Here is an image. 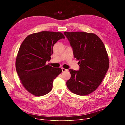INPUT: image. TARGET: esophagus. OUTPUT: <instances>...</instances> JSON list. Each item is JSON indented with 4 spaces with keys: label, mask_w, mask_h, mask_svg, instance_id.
<instances>
[{
    "label": "esophagus",
    "mask_w": 125,
    "mask_h": 125,
    "mask_svg": "<svg viewBox=\"0 0 125 125\" xmlns=\"http://www.w3.org/2000/svg\"><path fill=\"white\" fill-rule=\"evenodd\" d=\"M62 72H66V71H68V69H65V68H62Z\"/></svg>",
    "instance_id": "34e87169"
}]
</instances>
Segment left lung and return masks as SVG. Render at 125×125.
Wrapping results in <instances>:
<instances>
[{
	"instance_id": "1",
	"label": "left lung",
	"mask_w": 125,
	"mask_h": 125,
	"mask_svg": "<svg viewBox=\"0 0 125 125\" xmlns=\"http://www.w3.org/2000/svg\"><path fill=\"white\" fill-rule=\"evenodd\" d=\"M79 60V71L70 69L71 77L66 82L69 90L79 95H86L99 86L109 66L104 44L97 35L83 31L64 32Z\"/></svg>"
}]
</instances>
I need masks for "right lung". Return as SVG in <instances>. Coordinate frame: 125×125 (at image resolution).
I'll return each instance as SVG.
<instances>
[{"label":"right lung","instance_id":"right-lung-1","mask_svg":"<svg viewBox=\"0 0 125 125\" xmlns=\"http://www.w3.org/2000/svg\"><path fill=\"white\" fill-rule=\"evenodd\" d=\"M65 39L60 32L42 31L29 35L22 43L16 59L17 73L26 90L41 96L52 89L53 82L61 72V68L46 64L53 54V47Z\"/></svg>","mask_w":125,"mask_h":125}]
</instances>
